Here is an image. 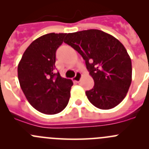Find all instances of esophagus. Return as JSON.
Listing matches in <instances>:
<instances>
[{
    "label": "esophagus",
    "mask_w": 149,
    "mask_h": 149,
    "mask_svg": "<svg viewBox=\"0 0 149 149\" xmlns=\"http://www.w3.org/2000/svg\"><path fill=\"white\" fill-rule=\"evenodd\" d=\"M81 76H82V74L80 73V72H76V76H75V77L73 78V81L76 82H79L80 81L81 79Z\"/></svg>",
    "instance_id": "esophagus-1"
}]
</instances>
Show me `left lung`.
I'll use <instances>...</instances> for the list:
<instances>
[{"mask_svg":"<svg viewBox=\"0 0 149 149\" xmlns=\"http://www.w3.org/2000/svg\"><path fill=\"white\" fill-rule=\"evenodd\" d=\"M64 42L81 55L94 79V87L86 91L90 102L101 109L119 104L132 81L131 59L123 45L98 29L68 33Z\"/></svg>","mask_w":149,"mask_h":149,"instance_id":"obj_1","label":"left lung"}]
</instances>
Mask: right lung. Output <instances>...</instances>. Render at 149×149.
<instances>
[{
  "label": "right lung",
  "mask_w": 149,
  "mask_h": 149,
  "mask_svg": "<svg viewBox=\"0 0 149 149\" xmlns=\"http://www.w3.org/2000/svg\"><path fill=\"white\" fill-rule=\"evenodd\" d=\"M65 33L45 34L30 44L18 65L20 86L30 104L42 113L54 115L68 103L73 81L55 73V53Z\"/></svg>",
  "instance_id": "right-lung-1"
}]
</instances>
